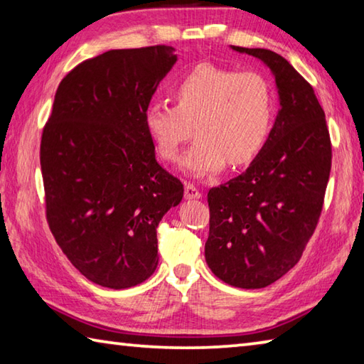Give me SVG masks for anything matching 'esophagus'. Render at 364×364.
Here are the masks:
<instances>
[{
    "label": "esophagus",
    "mask_w": 364,
    "mask_h": 364,
    "mask_svg": "<svg viewBox=\"0 0 364 364\" xmlns=\"http://www.w3.org/2000/svg\"><path fill=\"white\" fill-rule=\"evenodd\" d=\"M200 197H202L200 191L197 189L194 184H186V186H184V199L186 200H196V199H200Z\"/></svg>",
    "instance_id": "esophagus-1"
}]
</instances>
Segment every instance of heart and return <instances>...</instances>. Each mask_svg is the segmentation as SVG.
I'll list each match as a JSON object with an SVG mask.
<instances>
[{
  "label": "heart",
  "mask_w": 364,
  "mask_h": 364,
  "mask_svg": "<svg viewBox=\"0 0 364 364\" xmlns=\"http://www.w3.org/2000/svg\"><path fill=\"white\" fill-rule=\"evenodd\" d=\"M175 107L149 103L143 122L162 159L173 162L193 125L194 143L181 168L193 178L215 175L226 162L247 165L261 153L274 119V94L257 73H237L202 63L178 81Z\"/></svg>",
  "instance_id": "b5f03b06"
}]
</instances>
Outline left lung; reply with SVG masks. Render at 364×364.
I'll list each match as a JSON object with an SVG mask.
<instances>
[{
	"instance_id": "1",
	"label": "left lung",
	"mask_w": 364,
	"mask_h": 364,
	"mask_svg": "<svg viewBox=\"0 0 364 364\" xmlns=\"http://www.w3.org/2000/svg\"><path fill=\"white\" fill-rule=\"evenodd\" d=\"M272 73L279 114L242 175L208 191L205 261L237 288L270 285L301 259L318 223L331 170V141L315 92L288 60L267 49L230 46Z\"/></svg>"
}]
</instances>
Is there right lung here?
<instances>
[{
  "label": "right lung",
  "mask_w": 364,
  "mask_h": 364,
  "mask_svg": "<svg viewBox=\"0 0 364 364\" xmlns=\"http://www.w3.org/2000/svg\"><path fill=\"white\" fill-rule=\"evenodd\" d=\"M176 60L170 46H151L82 62L62 79L43 130L49 228L73 266L105 288H130L154 274L156 229L183 199L143 122Z\"/></svg>",
  "instance_id": "obj_1"
}]
</instances>
